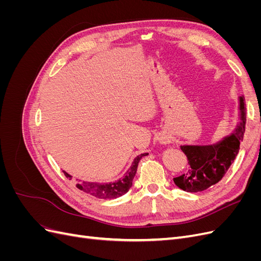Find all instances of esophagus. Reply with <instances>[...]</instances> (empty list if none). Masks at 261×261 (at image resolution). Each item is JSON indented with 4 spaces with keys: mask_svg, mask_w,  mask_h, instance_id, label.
Returning <instances> with one entry per match:
<instances>
[{
    "mask_svg": "<svg viewBox=\"0 0 261 261\" xmlns=\"http://www.w3.org/2000/svg\"><path fill=\"white\" fill-rule=\"evenodd\" d=\"M159 140L161 141L162 144H169V143H171V139H170V137L168 135H161Z\"/></svg>",
    "mask_w": 261,
    "mask_h": 261,
    "instance_id": "1",
    "label": "esophagus"
}]
</instances>
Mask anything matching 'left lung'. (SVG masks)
Returning <instances> with one entry per match:
<instances>
[{
  "instance_id": "left-lung-1",
  "label": "left lung",
  "mask_w": 261,
  "mask_h": 261,
  "mask_svg": "<svg viewBox=\"0 0 261 261\" xmlns=\"http://www.w3.org/2000/svg\"><path fill=\"white\" fill-rule=\"evenodd\" d=\"M246 125V105L240 97V123L231 135L218 144L208 146H180L188 160V170L173 178L185 192H202L222 179L239 153Z\"/></svg>"
}]
</instances>
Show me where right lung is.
<instances>
[{
  "mask_svg": "<svg viewBox=\"0 0 261 261\" xmlns=\"http://www.w3.org/2000/svg\"><path fill=\"white\" fill-rule=\"evenodd\" d=\"M148 153H141L137 155L135 159H134L130 168L126 172V174L124 177L120 178L118 180L113 181V183H92V181H82L80 180L76 184V187L81 191L90 194L97 198L101 199H113L117 198V197H121L122 195L126 194L129 188L133 185V179L134 176H135L136 172H137V167H138V162L143 156L147 155ZM64 174L66 177L69 179L72 178L68 173L64 172Z\"/></svg>",
  "mask_w": 261,
  "mask_h": 261,
  "instance_id": "1",
  "label": "right lung"
}]
</instances>
